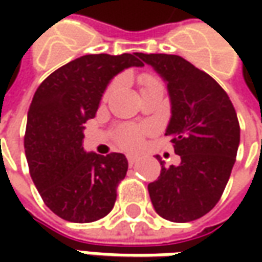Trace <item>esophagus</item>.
Returning <instances> with one entry per match:
<instances>
[{
	"instance_id": "obj_1",
	"label": "esophagus",
	"mask_w": 262,
	"mask_h": 262,
	"mask_svg": "<svg viewBox=\"0 0 262 262\" xmlns=\"http://www.w3.org/2000/svg\"><path fill=\"white\" fill-rule=\"evenodd\" d=\"M137 162H138V157L137 156H128V165L129 166H134Z\"/></svg>"
}]
</instances>
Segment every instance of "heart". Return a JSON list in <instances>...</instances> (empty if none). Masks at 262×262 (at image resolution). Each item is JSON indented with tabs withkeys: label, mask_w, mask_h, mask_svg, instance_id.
Returning a JSON list of instances; mask_svg holds the SVG:
<instances>
[{
	"label": "heart",
	"mask_w": 262,
	"mask_h": 262,
	"mask_svg": "<svg viewBox=\"0 0 262 262\" xmlns=\"http://www.w3.org/2000/svg\"><path fill=\"white\" fill-rule=\"evenodd\" d=\"M156 78L150 76H144L141 78V83L144 84V87L148 84H153L156 83ZM146 128H140V126H125L119 131V143L121 146L125 147L128 150H136L138 147L141 146V141H143V136L146 133Z\"/></svg>",
	"instance_id": "b5f03b06"
}]
</instances>
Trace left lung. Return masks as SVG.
I'll use <instances>...</instances> for the list:
<instances>
[{"mask_svg":"<svg viewBox=\"0 0 262 262\" xmlns=\"http://www.w3.org/2000/svg\"><path fill=\"white\" fill-rule=\"evenodd\" d=\"M166 83L170 119L166 136L181 157L179 165L165 166L148 184L151 204L160 217L175 223L207 214L225 191L236 160L241 129L226 92L213 77L182 56L141 54Z\"/></svg>","mask_w":262,"mask_h":262,"instance_id":"obj_1","label":"left lung"}]
</instances>
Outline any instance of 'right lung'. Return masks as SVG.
Instances as JSON below:
<instances>
[{"instance_id": "add662e5", "label": "right lung", "mask_w": 262, "mask_h": 262, "mask_svg": "<svg viewBox=\"0 0 262 262\" xmlns=\"http://www.w3.org/2000/svg\"><path fill=\"white\" fill-rule=\"evenodd\" d=\"M129 67H143L137 54L80 56L46 77L33 96L26 159L42 200L64 220L90 223L114 208L128 160L122 153L86 151L84 124L96 116L112 78Z\"/></svg>"}]
</instances>
